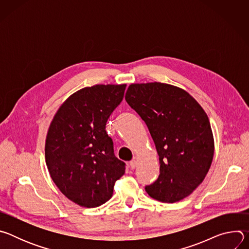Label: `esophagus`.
I'll return each mask as SVG.
<instances>
[{"label": "esophagus", "instance_id": "esophagus-1", "mask_svg": "<svg viewBox=\"0 0 249 249\" xmlns=\"http://www.w3.org/2000/svg\"><path fill=\"white\" fill-rule=\"evenodd\" d=\"M137 160H131L130 161V167L132 168V169H134V168H136V166H137Z\"/></svg>", "mask_w": 249, "mask_h": 249}]
</instances>
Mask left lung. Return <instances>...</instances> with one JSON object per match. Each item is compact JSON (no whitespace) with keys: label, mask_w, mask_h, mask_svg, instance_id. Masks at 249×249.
I'll use <instances>...</instances> for the list:
<instances>
[{"label":"left lung","mask_w":249,"mask_h":249,"mask_svg":"<svg viewBox=\"0 0 249 249\" xmlns=\"http://www.w3.org/2000/svg\"><path fill=\"white\" fill-rule=\"evenodd\" d=\"M125 99L147 124L160 160L154 199L174 203L189 196L206 177L215 152L208 115L183 89L164 83L132 84Z\"/></svg>","instance_id":"8db88e82"}]
</instances>
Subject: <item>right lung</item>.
<instances>
[{"label": "right lung", "mask_w": 249, "mask_h": 249, "mask_svg": "<svg viewBox=\"0 0 249 249\" xmlns=\"http://www.w3.org/2000/svg\"><path fill=\"white\" fill-rule=\"evenodd\" d=\"M126 85H95L71 94L55 113L45 140L51 178L72 202L95 208L108 201L125 163L114 156L105 125Z\"/></svg>", "instance_id": "add662e5"}]
</instances>
